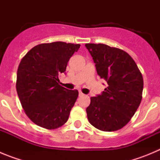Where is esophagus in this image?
I'll list each match as a JSON object with an SVG mask.
<instances>
[{"mask_svg":"<svg viewBox=\"0 0 160 160\" xmlns=\"http://www.w3.org/2000/svg\"><path fill=\"white\" fill-rule=\"evenodd\" d=\"M83 95H84V94H83L81 91H79V96H83Z\"/></svg>","mask_w":160,"mask_h":160,"instance_id":"obj_1","label":"esophagus"}]
</instances>
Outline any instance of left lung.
<instances>
[{"label": "left lung", "instance_id": "1", "mask_svg": "<svg viewBox=\"0 0 160 160\" xmlns=\"http://www.w3.org/2000/svg\"><path fill=\"white\" fill-rule=\"evenodd\" d=\"M95 63L98 75L107 82L101 94L90 98L87 108L89 122L97 129L122 128L135 114L142 100L143 79L127 52L104 44H86Z\"/></svg>", "mask_w": 160, "mask_h": 160}]
</instances>
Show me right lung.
Wrapping results in <instances>:
<instances>
[{"mask_svg": "<svg viewBox=\"0 0 160 160\" xmlns=\"http://www.w3.org/2000/svg\"><path fill=\"white\" fill-rule=\"evenodd\" d=\"M79 48V44L62 42L40 44L21 61L17 92L25 114L39 127L56 129L67 122L78 91L60 86L58 76Z\"/></svg>", "mask_w": 160, "mask_h": 160, "instance_id": "right-lung-1", "label": "right lung"}]
</instances>
